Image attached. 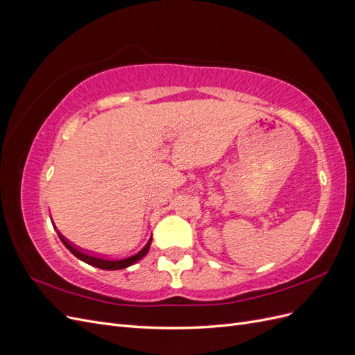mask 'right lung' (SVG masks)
<instances>
[{"label": "right lung", "instance_id": "1", "mask_svg": "<svg viewBox=\"0 0 355 355\" xmlns=\"http://www.w3.org/2000/svg\"><path fill=\"white\" fill-rule=\"evenodd\" d=\"M59 239L60 241L65 244L67 249L73 254L77 256L80 261L89 263L92 266H96V268H101V270H108V271H115V270H124V268L130 266L133 263H136L137 261H141L144 256H146L149 247H151V241H153V237L148 240V243L142 247L141 250L136 252L135 254H130V256H125V257H118V259H108V257H99V256H93V254H89V253H84L81 252L80 249H77L73 244H71L63 235L59 234Z\"/></svg>", "mask_w": 355, "mask_h": 355}]
</instances>
